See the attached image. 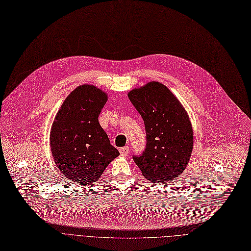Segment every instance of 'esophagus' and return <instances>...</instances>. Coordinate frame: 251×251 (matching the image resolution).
<instances>
[{
  "instance_id": "1",
  "label": "esophagus",
  "mask_w": 251,
  "mask_h": 251,
  "mask_svg": "<svg viewBox=\"0 0 251 251\" xmlns=\"http://www.w3.org/2000/svg\"><path fill=\"white\" fill-rule=\"evenodd\" d=\"M119 151H120V153L122 155H127L129 153V148L128 147H124V148H121L120 150H119Z\"/></svg>"
}]
</instances>
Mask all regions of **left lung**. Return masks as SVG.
<instances>
[{"mask_svg":"<svg viewBox=\"0 0 251 251\" xmlns=\"http://www.w3.org/2000/svg\"><path fill=\"white\" fill-rule=\"evenodd\" d=\"M141 115L147 133L146 149L133 154L144 178L166 183L185 170L193 148V132L188 115L164 84L150 82L128 94Z\"/></svg>","mask_w":251,"mask_h":251,"instance_id":"left-lung-1","label":"left lung"}]
</instances>
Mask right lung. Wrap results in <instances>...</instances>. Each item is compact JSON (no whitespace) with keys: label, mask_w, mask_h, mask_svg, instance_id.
<instances>
[{"label":"right lung","mask_w":251,"mask_h":251,"mask_svg":"<svg viewBox=\"0 0 251 251\" xmlns=\"http://www.w3.org/2000/svg\"><path fill=\"white\" fill-rule=\"evenodd\" d=\"M108 97L94 85H80L66 98L50 131V150L60 173L80 185L94 184L119 155L99 123Z\"/></svg>","instance_id":"add662e5"}]
</instances>
